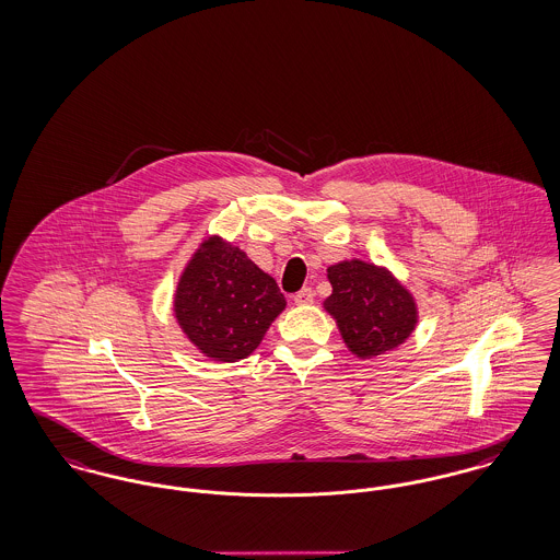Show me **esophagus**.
Instances as JSON below:
<instances>
[{
	"label": "esophagus",
	"instance_id": "obj_1",
	"mask_svg": "<svg viewBox=\"0 0 560 560\" xmlns=\"http://www.w3.org/2000/svg\"><path fill=\"white\" fill-rule=\"evenodd\" d=\"M293 301L296 305H310V303H314V291L312 289H301L299 293L294 294Z\"/></svg>",
	"mask_w": 560,
	"mask_h": 560
}]
</instances>
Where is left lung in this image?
Wrapping results in <instances>:
<instances>
[{
    "label": "left lung",
    "mask_w": 560,
    "mask_h": 560,
    "mask_svg": "<svg viewBox=\"0 0 560 560\" xmlns=\"http://www.w3.org/2000/svg\"><path fill=\"white\" fill-rule=\"evenodd\" d=\"M326 271L332 293L324 310L353 355L377 358L411 337L419 318L417 303L389 269L352 259Z\"/></svg>",
    "instance_id": "8db88e82"
}]
</instances>
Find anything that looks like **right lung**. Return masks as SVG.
<instances>
[{
	"label": "right lung",
	"instance_id": "right-lung-1",
	"mask_svg": "<svg viewBox=\"0 0 560 560\" xmlns=\"http://www.w3.org/2000/svg\"><path fill=\"white\" fill-rule=\"evenodd\" d=\"M284 307L276 280L219 236L200 244L175 293L178 326L200 352L219 362L255 352Z\"/></svg>",
	"mask_w": 560,
	"mask_h": 560
}]
</instances>
